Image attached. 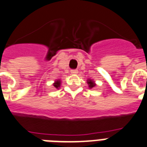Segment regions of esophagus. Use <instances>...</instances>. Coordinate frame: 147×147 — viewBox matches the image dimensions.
<instances>
[{
	"instance_id": "1",
	"label": "esophagus",
	"mask_w": 147,
	"mask_h": 147,
	"mask_svg": "<svg viewBox=\"0 0 147 147\" xmlns=\"http://www.w3.org/2000/svg\"><path fill=\"white\" fill-rule=\"evenodd\" d=\"M71 73L72 74V75H76V74L78 73V70H77V69H71Z\"/></svg>"
}]
</instances>
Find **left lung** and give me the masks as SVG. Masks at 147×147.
<instances>
[{
	"label": "left lung",
	"instance_id": "left-lung-1",
	"mask_svg": "<svg viewBox=\"0 0 147 147\" xmlns=\"http://www.w3.org/2000/svg\"><path fill=\"white\" fill-rule=\"evenodd\" d=\"M87 83L88 84V87H89V88H94V86L96 85L94 81L92 80V79H88Z\"/></svg>",
	"mask_w": 147,
	"mask_h": 147
}]
</instances>
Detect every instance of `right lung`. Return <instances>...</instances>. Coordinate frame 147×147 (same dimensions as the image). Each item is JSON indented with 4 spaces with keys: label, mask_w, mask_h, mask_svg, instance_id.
<instances>
[{
    "label": "right lung",
    "mask_w": 147,
    "mask_h": 147,
    "mask_svg": "<svg viewBox=\"0 0 147 147\" xmlns=\"http://www.w3.org/2000/svg\"><path fill=\"white\" fill-rule=\"evenodd\" d=\"M60 85H61V81L60 80L55 81V82L53 83V86L57 89H59V88H60Z\"/></svg>",
    "instance_id": "right-lung-1"
}]
</instances>
